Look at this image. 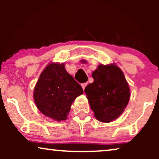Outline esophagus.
<instances>
[{
  "label": "esophagus",
  "instance_id": "obj_1",
  "mask_svg": "<svg viewBox=\"0 0 159 159\" xmlns=\"http://www.w3.org/2000/svg\"><path fill=\"white\" fill-rule=\"evenodd\" d=\"M87 85V83H83V84H81V87H82V88H83V90H84V88L86 87V86Z\"/></svg>",
  "mask_w": 159,
  "mask_h": 159
}]
</instances>
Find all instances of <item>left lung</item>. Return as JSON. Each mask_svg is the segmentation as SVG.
Returning a JSON list of instances; mask_svg holds the SVG:
<instances>
[{"label": "left lung", "mask_w": 159, "mask_h": 159, "mask_svg": "<svg viewBox=\"0 0 159 159\" xmlns=\"http://www.w3.org/2000/svg\"><path fill=\"white\" fill-rule=\"evenodd\" d=\"M92 76L94 81L85 87L84 93L95 116L103 123L116 120L130 98L123 72L116 65H99Z\"/></svg>", "instance_id": "8db88e82"}]
</instances>
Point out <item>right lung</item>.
<instances>
[{"instance_id":"right-lung-1","label":"right lung","mask_w":159,"mask_h":159,"mask_svg":"<svg viewBox=\"0 0 159 159\" xmlns=\"http://www.w3.org/2000/svg\"><path fill=\"white\" fill-rule=\"evenodd\" d=\"M82 93L81 86L66 72L63 63H51L40 75L34 97L43 114L61 121L66 119L72 103Z\"/></svg>"}]
</instances>
